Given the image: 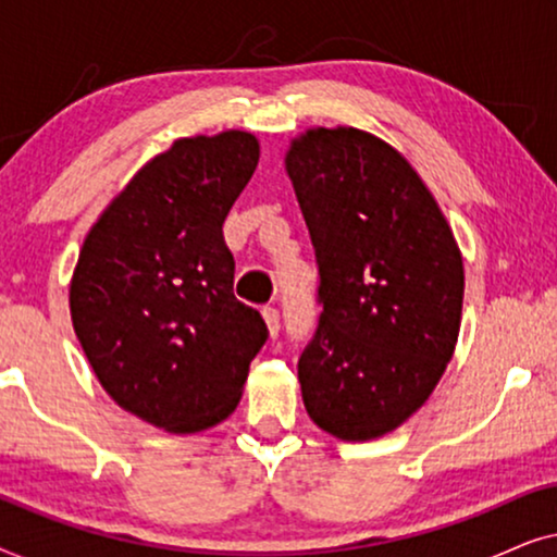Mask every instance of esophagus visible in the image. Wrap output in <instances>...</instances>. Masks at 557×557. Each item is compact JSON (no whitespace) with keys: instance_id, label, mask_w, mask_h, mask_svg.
<instances>
[{"instance_id":"1","label":"esophagus","mask_w":557,"mask_h":557,"mask_svg":"<svg viewBox=\"0 0 557 557\" xmlns=\"http://www.w3.org/2000/svg\"><path fill=\"white\" fill-rule=\"evenodd\" d=\"M261 314H263L265 330H269V334H271L273 339H276V337H278V330H281V324H278V311L273 309V307H265V309L261 311Z\"/></svg>"}]
</instances>
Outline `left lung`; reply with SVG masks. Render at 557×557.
I'll use <instances>...</instances> for the list:
<instances>
[{
    "instance_id": "left-lung-1",
    "label": "left lung",
    "mask_w": 557,
    "mask_h": 557,
    "mask_svg": "<svg viewBox=\"0 0 557 557\" xmlns=\"http://www.w3.org/2000/svg\"><path fill=\"white\" fill-rule=\"evenodd\" d=\"M284 164L324 307L299 360L304 408L342 441L380 438L429 400L454 357L461 250L425 182L375 134L307 128Z\"/></svg>"
}]
</instances>
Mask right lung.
I'll use <instances>...</instances> for the list:
<instances>
[{
	"instance_id": "add662e5",
	"label": "right lung",
	"mask_w": 557,
	"mask_h": 557,
	"mask_svg": "<svg viewBox=\"0 0 557 557\" xmlns=\"http://www.w3.org/2000/svg\"><path fill=\"white\" fill-rule=\"evenodd\" d=\"M250 132L185 136L149 159L83 240L75 337L111 400L170 433L225 421L269 330L235 299L223 223L253 177Z\"/></svg>"
}]
</instances>
